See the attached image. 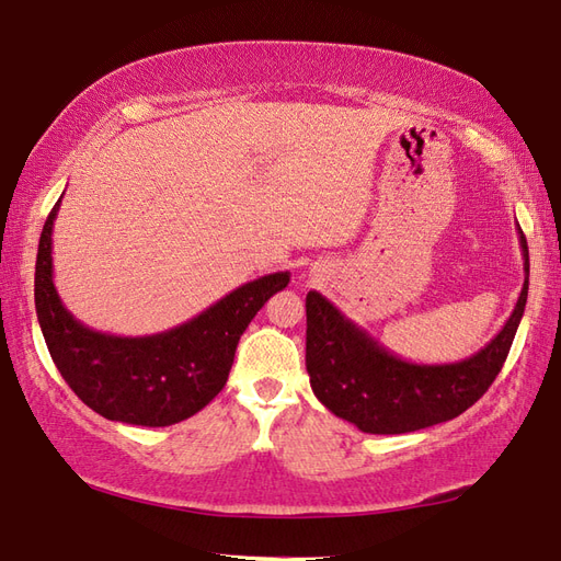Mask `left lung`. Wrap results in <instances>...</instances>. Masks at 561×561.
Returning a JSON list of instances; mask_svg holds the SVG:
<instances>
[{
    "label": "left lung",
    "instance_id": "8db88e82",
    "mask_svg": "<svg viewBox=\"0 0 561 561\" xmlns=\"http://www.w3.org/2000/svg\"><path fill=\"white\" fill-rule=\"evenodd\" d=\"M525 283L508 322L481 352L454 364H412L376 342L334 305L310 290L305 366L320 403L368 435H403L454 420L469 410L501 374L523 320L530 256L523 229Z\"/></svg>",
    "mask_w": 561,
    "mask_h": 561
}]
</instances>
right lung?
<instances>
[{
  "label": "right lung",
  "mask_w": 561,
  "mask_h": 561,
  "mask_svg": "<svg viewBox=\"0 0 561 561\" xmlns=\"http://www.w3.org/2000/svg\"><path fill=\"white\" fill-rule=\"evenodd\" d=\"M41 231L34 298L53 364L84 405L126 425L165 427L193 417L225 388L241 334L290 280L268 273L209 305L193 320L149 336L90 330L68 312L53 283V221Z\"/></svg>",
  "instance_id": "1"
}]
</instances>
